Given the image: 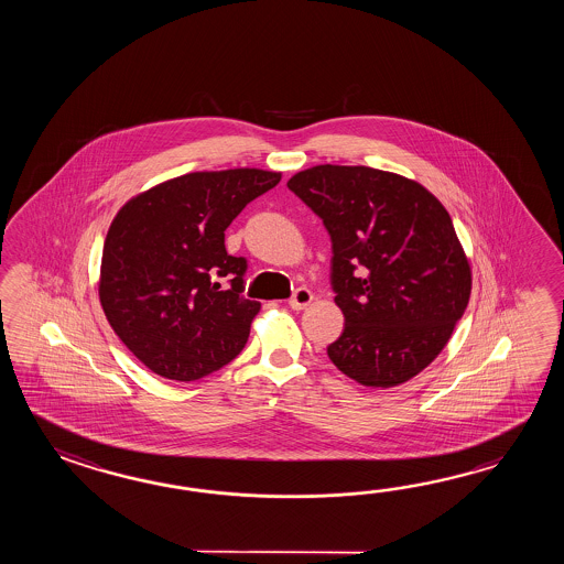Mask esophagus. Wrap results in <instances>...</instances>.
Instances as JSON below:
<instances>
[{
  "label": "esophagus",
  "instance_id": "1",
  "mask_svg": "<svg viewBox=\"0 0 564 564\" xmlns=\"http://www.w3.org/2000/svg\"><path fill=\"white\" fill-rule=\"evenodd\" d=\"M312 299H314V296H312V292L308 288H296L294 294L288 300V304H290L292 311H304V308L311 304Z\"/></svg>",
  "mask_w": 564,
  "mask_h": 564
}]
</instances>
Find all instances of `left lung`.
I'll list each match as a JSON object with an SVG mask.
<instances>
[{"mask_svg": "<svg viewBox=\"0 0 564 564\" xmlns=\"http://www.w3.org/2000/svg\"><path fill=\"white\" fill-rule=\"evenodd\" d=\"M333 241L330 286L345 314L326 347L365 387H395L447 345L471 290L452 217L415 181L372 167L318 165L288 181Z\"/></svg>", "mask_w": 564, "mask_h": 564, "instance_id": "left-lung-1", "label": "left lung"}]
</instances>
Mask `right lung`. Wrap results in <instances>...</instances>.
I'll return each mask as SVG.
<instances>
[{"mask_svg":"<svg viewBox=\"0 0 564 564\" xmlns=\"http://www.w3.org/2000/svg\"><path fill=\"white\" fill-rule=\"evenodd\" d=\"M278 183L280 173L262 169L187 173L122 205L105 240L98 294L144 367L197 381L240 355L260 302L241 294L248 260L226 252L224 231Z\"/></svg>","mask_w":564,"mask_h":564,"instance_id":"add662e5","label":"right lung"}]
</instances>
